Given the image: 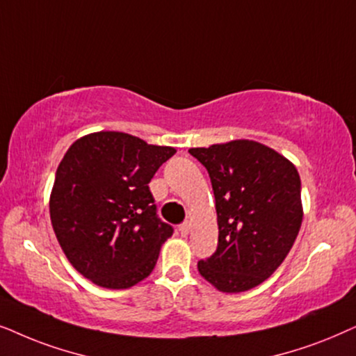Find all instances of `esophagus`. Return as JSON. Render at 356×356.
<instances>
[{"label":"esophagus","instance_id":"34e87169","mask_svg":"<svg viewBox=\"0 0 356 356\" xmlns=\"http://www.w3.org/2000/svg\"><path fill=\"white\" fill-rule=\"evenodd\" d=\"M179 233H181L182 236H187L188 233H191V222H188V221L182 222V225L179 226Z\"/></svg>","mask_w":356,"mask_h":356}]
</instances>
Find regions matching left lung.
Masks as SVG:
<instances>
[{
    "instance_id": "obj_1",
    "label": "left lung",
    "mask_w": 356,
    "mask_h": 356,
    "mask_svg": "<svg viewBox=\"0 0 356 356\" xmlns=\"http://www.w3.org/2000/svg\"><path fill=\"white\" fill-rule=\"evenodd\" d=\"M188 153L208 170L218 215V248L198 262V272L220 291H248L267 280L295 244L302 221L300 174L277 151L250 140Z\"/></svg>"
}]
</instances>
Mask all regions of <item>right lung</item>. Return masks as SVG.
I'll return each mask as SVG.
<instances>
[{
	"label": "right lung",
	"instance_id": "obj_1",
	"mask_svg": "<svg viewBox=\"0 0 356 356\" xmlns=\"http://www.w3.org/2000/svg\"><path fill=\"white\" fill-rule=\"evenodd\" d=\"M175 149L120 131L76 140L56 169L50 220L70 264L99 286L123 290L153 272L174 233L148 184Z\"/></svg>",
	"mask_w": 356,
	"mask_h": 356
}]
</instances>
